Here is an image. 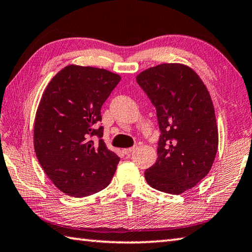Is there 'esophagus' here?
Here are the masks:
<instances>
[{"mask_svg":"<svg viewBox=\"0 0 252 252\" xmlns=\"http://www.w3.org/2000/svg\"><path fill=\"white\" fill-rule=\"evenodd\" d=\"M133 151H134V148H126V149H122V153L125 155H130Z\"/></svg>","mask_w":252,"mask_h":252,"instance_id":"esophagus-1","label":"esophagus"}]
</instances>
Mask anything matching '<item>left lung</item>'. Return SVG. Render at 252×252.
Segmentation results:
<instances>
[{
    "instance_id": "left-lung-1",
    "label": "left lung",
    "mask_w": 252,
    "mask_h": 252,
    "mask_svg": "<svg viewBox=\"0 0 252 252\" xmlns=\"http://www.w3.org/2000/svg\"><path fill=\"white\" fill-rule=\"evenodd\" d=\"M136 81L156 108L161 132L146 182L180 195L199 183L215 161L219 135L210 94L199 76L182 63L146 69Z\"/></svg>"
}]
</instances>
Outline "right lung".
I'll return each instance as SVG.
<instances>
[{
  "mask_svg": "<svg viewBox=\"0 0 252 252\" xmlns=\"http://www.w3.org/2000/svg\"><path fill=\"white\" fill-rule=\"evenodd\" d=\"M120 80L106 69L69 65L42 95L34 120L35 155L49 179L69 196L104 189L116 172L120 158L106 147L104 127L95 125Z\"/></svg>",
  "mask_w": 252,
  "mask_h": 252,
  "instance_id": "1",
  "label": "right lung"
}]
</instances>
